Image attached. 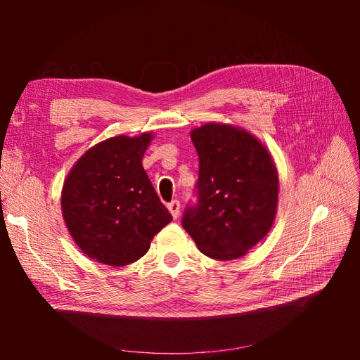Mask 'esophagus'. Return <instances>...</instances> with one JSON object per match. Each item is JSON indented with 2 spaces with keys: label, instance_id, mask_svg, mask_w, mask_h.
I'll return each mask as SVG.
<instances>
[{
  "label": "esophagus",
  "instance_id": "obj_1",
  "mask_svg": "<svg viewBox=\"0 0 360 360\" xmlns=\"http://www.w3.org/2000/svg\"><path fill=\"white\" fill-rule=\"evenodd\" d=\"M167 207H168V210H170L172 217H173L174 219L179 217V212H181V204H179V201H178V200H173L172 202H168V204H167Z\"/></svg>",
  "mask_w": 360,
  "mask_h": 360
}]
</instances>
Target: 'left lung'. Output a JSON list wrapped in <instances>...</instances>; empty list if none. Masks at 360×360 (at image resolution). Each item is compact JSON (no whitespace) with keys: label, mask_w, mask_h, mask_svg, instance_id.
Wrapping results in <instances>:
<instances>
[{"label":"left lung","mask_w":360,"mask_h":360,"mask_svg":"<svg viewBox=\"0 0 360 360\" xmlns=\"http://www.w3.org/2000/svg\"><path fill=\"white\" fill-rule=\"evenodd\" d=\"M200 159L182 227L204 255L240 258L272 227L278 174L269 153L254 136L231 125L207 124L190 134Z\"/></svg>","instance_id":"left-lung-1"}]
</instances>
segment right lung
Masks as SVG:
<instances>
[{
    "mask_svg": "<svg viewBox=\"0 0 360 360\" xmlns=\"http://www.w3.org/2000/svg\"><path fill=\"white\" fill-rule=\"evenodd\" d=\"M150 133L117 136L88 150L68 174L63 218L74 241L98 263L125 266L147 254L172 221L142 167Z\"/></svg>",
    "mask_w": 360,
    "mask_h": 360,
    "instance_id": "1",
    "label": "right lung"
}]
</instances>
